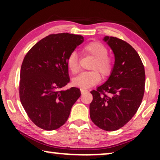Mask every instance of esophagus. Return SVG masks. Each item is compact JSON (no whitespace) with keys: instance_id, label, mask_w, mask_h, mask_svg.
<instances>
[{"instance_id":"1","label":"esophagus","mask_w":160,"mask_h":160,"mask_svg":"<svg viewBox=\"0 0 160 160\" xmlns=\"http://www.w3.org/2000/svg\"><path fill=\"white\" fill-rule=\"evenodd\" d=\"M88 90H87V89H81V92L82 94H84L85 92H88Z\"/></svg>"}]
</instances>
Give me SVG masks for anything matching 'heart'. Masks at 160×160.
<instances>
[{"label": "heart", "mask_w": 160, "mask_h": 160, "mask_svg": "<svg viewBox=\"0 0 160 160\" xmlns=\"http://www.w3.org/2000/svg\"><path fill=\"white\" fill-rule=\"evenodd\" d=\"M82 52L85 54H90L95 58L91 66L92 70L95 71L82 72L72 80L73 86L86 89L98 84L100 81V76L102 77L109 76L113 70V61L108 56V49L106 46L99 41H92L84 46ZM67 66L72 73H76L79 69L77 55L75 52H72L68 57Z\"/></svg>", "instance_id": "1"}]
</instances>
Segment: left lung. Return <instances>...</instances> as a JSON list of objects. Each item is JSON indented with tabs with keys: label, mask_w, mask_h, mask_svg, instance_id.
I'll return each instance as SVG.
<instances>
[{
	"label": "left lung",
	"mask_w": 160,
	"mask_h": 160,
	"mask_svg": "<svg viewBox=\"0 0 160 160\" xmlns=\"http://www.w3.org/2000/svg\"><path fill=\"white\" fill-rule=\"evenodd\" d=\"M114 54L115 62L108 79L90 92L93 100L89 114L103 130H119L137 112L145 90V70L132 46L116 37H104Z\"/></svg>",
	"instance_id": "obj_1"
}]
</instances>
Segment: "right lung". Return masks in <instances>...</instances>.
Instances as JSON below:
<instances>
[{"label": "right lung", "mask_w": 160, "mask_h": 160, "mask_svg": "<svg viewBox=\"0 0 160 160\" xmlns=\"http://www.w3.org/2000/svg\"><path fill=\"white\" fill-rule=\"evenodd\" d=\"M84 41L78 35L51 34L29 50L20 71L19 98L30 120L43 130L60 128L68 119L80 89H61L70 82L66 60Z\"/></svg>", "instance_id": "right-lung-1"}]
</instances>
